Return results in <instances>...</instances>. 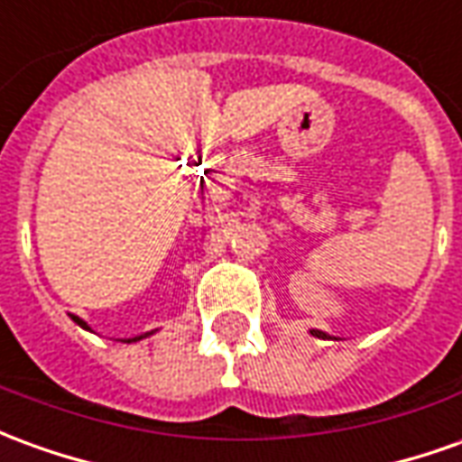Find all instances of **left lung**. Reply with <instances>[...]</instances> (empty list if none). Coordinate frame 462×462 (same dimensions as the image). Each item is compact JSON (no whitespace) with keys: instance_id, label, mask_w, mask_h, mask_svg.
<instances>
[{"instance_id":"obj_1","label":"left lung","mask_w":462,"mask_h":462,"mask_svg":"<svg viewBox=\"0 0 462 462\" xmlns=\"http://www.w3.org/2000/svg\"><path fill=\"white\" fill-rule=\"evenodd\" d=\"M310 335H315V337H322V340H335V337H330L328 332H322V330H310Z\"/></svg>"}]
</instances>
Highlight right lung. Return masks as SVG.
I'll list each match as a JSON object with an SVG mask.
<instances>
[{"mask_svg":"<svg viewBox=\"0 0 462 462\" xmlns=\"http://www.w3.org/2000/svg\"><path fill=\"white\" fill-rule=\"evenodd\" d=\"M72 320L77 322V325H79V328H85V330H89V328H87V322H85V320H79V318H77V315H72ZM147 335H152V332H144V335H137V337H127V340H125V343H137V340H142V337H147Z\"/></svg>","mask_w":462,"mask_h":462,"instance_id":"1","label":"right lung"}]
</instances>
